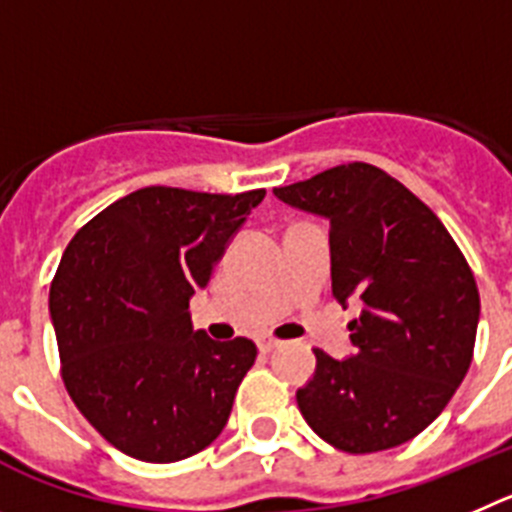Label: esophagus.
I'll return each instance as SVG.
<instances>
[{"label": "esophagus", "instance_id": "obj_1", "mask_svg": "<svg viewBox=\"0 0 512 512\" xmlns=\"http://www.w3.org/2000/svg\"><path fill=\"white\" fill-rule=\"evenodd\" d=\"M275 347H278V342H275V339H267V336L257 339V349H260L262 354H270Z\"/></svg>", "mask_w": 512, "mask_h": 512}]
</instances>
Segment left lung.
Returning <instances> with one entry per match:
<instances>
[{"instance_id": "left-lung-1", "label": "left lung", "mask_w": 512, "mask_h": 512, "mask_svg": "<svg viewBox=\"0 0 512 512\" xmlns=\"http://www.w3.org/2000/svg\"><path fill=\"white\" fill-rule=\"evenodd\" d=\"M275 199L329 222L331 290L354 352L316 354L296 400L336 449L372 454L411 441L434 421L472 362L480 293L439 216L385 170L336 165L275 188Z\"/></svg>"}]
</instances>
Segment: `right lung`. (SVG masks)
Segmentation results:
<instances>
[{"label":"right lung","instance_id":"add662e5","mask_svg":"<svg viewBox=\"0 0 512 512\" xmlns=\"http://www.w3.org/2000/svg\"><path fill=\"white\" fill-rule=\"evenodd\" d=\"M265 199L150 186L78 229L50 285L63 382L76 408L122 454L178 462L227 426L255 342L193 329L234 234Z\"/></svg>","mask_w":512,"mask_h":512}]
</instances>
